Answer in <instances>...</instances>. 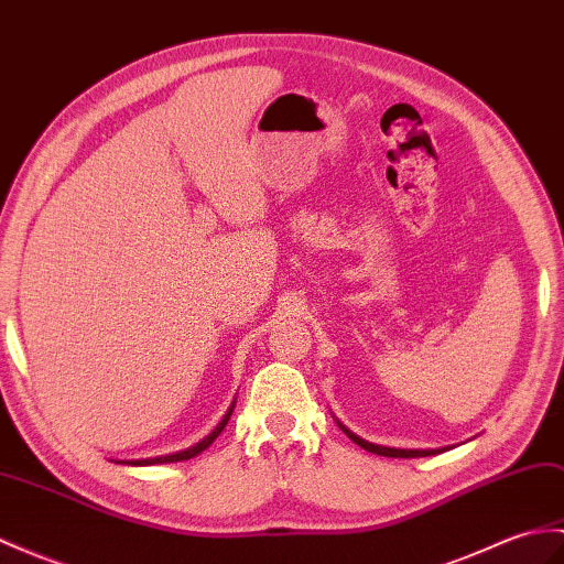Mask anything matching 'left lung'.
<instances>
[{
    "mask_svg": "<svg viewBox=\"0 0 564 564\" xmlns=\"http://www.w3.org/2000/svg\"><path fill=\"white\" fill-rule=\"evenodd\" d=\"M334 421H336V417H334ZM336 425L341 427L346 435L358 444V447L368 449L372 454H379V456H394V459H415V456H435V454H442V452L449 449V447H440V449H397V447H384V444H375V442H368V440L358 437L356 432H350L341 421H336Z\"/></svg>",
    "mask_w": 564,
    "mask_h": 564,
    "instance_id": "obj_1",
    "label": "left lung"
}]
</instances>
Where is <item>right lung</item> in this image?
Instances as JSON below:
<instances>
[{
  "instance_id": "1",
  "label": "right lung",
  "mask_w": 564,
  "mask_h": 564,
  "mask_svg": "<svg viewBox=\"0 0 564 564\" xmlns=\"http://www.w3.org/2000/svg\"><path fill=\"white\" fill-rule=\"evenodd\" d=\"M232 409H235V401L230 403V409L226 411V415L220 417V423L208 432V435L204 440H199L196 444H192V447L187 449H180V452H173V454H163V456H151V459H132V462H117V464H129V466H155V464H175V462H187V459H194L196 454H202L204 449H208L214 444V440L220 435L223 430H226L230 415H232Z\"/></svg>"
}]
</instances>
